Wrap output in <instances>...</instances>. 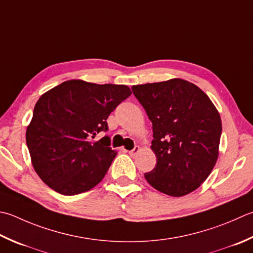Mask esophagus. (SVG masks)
<instances>
[{"label": "esophagus", "mask_w": 253, "mask_h": 253, "mask_svg": "<svg viewBox=\"0 0 253 253\" xmlns=\"http://www.w3.org/2000/svg\"><path fill=\"white\" fill-rule=\"evenodd\" d=\"M139 150H140V148L138 147V146H136L135 148H133L132 150H129V151H128V153H129V155H130L131 157H135V156L137 155V153L139 152Z\"/></svg>", "instance_id": "esophagus-1"}]
</instances>
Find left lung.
<instances>
[{
    "instance_id": "1",
    "label": "left lung",
    "mask_w": 253,
    "mask_h": 253,
    "mask_svg": "<svg viewBox=\"0 0 253 253\" xmlns=\"http://www.w3.org/2000/svg\"><path fill=\"white\" fill-rule=\"evenodd\" d=\"M152 123L151 149L157 157L148 183L167 195L195 191L216 165L221 120L210 97L182 79L131 87Z\"/></svg>"
}]
</instances>
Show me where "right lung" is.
Segmentation results:
<instances>
[{
  "label": "right lung",
  "instance_id": "1",
  "mask_svg": "<svg viewBox=\"0 0 253 253\" xmlns=\"http://www.w3.org/2000/svg\"><path fill=\"white\" fill-rule=\"evenodd\" d=\"M127 85L69 80L39 97L26 130L35 171L44 184L62 195L90 191L105 176L117 152L106 120L130 96Z\"/></svg>",
  "mask_w": 253,
  "mask_h": 253
}]
</instances>
